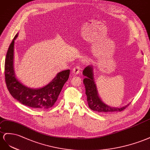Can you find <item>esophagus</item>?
I'll return each mask as SVG.
<instances>
[{"label": "esophagus", "mask_w": 150, "mask_h": 150, "mask_svg": "<svg viewBox=\"0 0 150 150\" xmlns=\"http://www.w3.org/2000/svg\"><path fill=\"white\" fill-rule=\"evenodd\" d=\"M80 70H81V68L79 66H76L72 69V73L75 75L79 74L80 71Z\"/></svg>", "instance_id": "1"}]
</instances>
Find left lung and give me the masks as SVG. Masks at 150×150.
Instances as JSON below:
<instances>
[{
    "mask_svg": "<svg viewBox=\"0 0 150 150\" xmlns=\"http://www.w3.org/2000/svg\"><path fill=\"white\" fill-rule=\"evenodd\" d=\"M83 75L85 76L83 82L85 87V93L87 97L88 105L91 109L99 112L109 113L122 111L129 105V104H128L121 108H112L106 105L102 102L98 94L96 85L94 82L92 66L88 65L85 67L83 71Z\"/></svg>",
    "mask_w": 150,
    "mask_h": 150,
    "instance_id": "8db88e82",
    "label": "left lung"
}]
</instances>
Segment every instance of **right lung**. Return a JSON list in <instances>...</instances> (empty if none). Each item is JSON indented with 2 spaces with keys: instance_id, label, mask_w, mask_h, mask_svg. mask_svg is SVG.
<instances>
[{
  "instance_id": "add662e5",
  "label": "right lung",
  "mask_w": 150,
  "mask_h": 150,
  "mask_svg": "<svg viewBox=\"0 0 150 150\" xmlns=\"http://www.w3.org/2000/svg\"><path fill=\"white\" fill-rule=\"evenodd\" d=\"M15 36L8 47L5 60V79L11 95L21 104L35 109L51 108L56 102L64 84L69 78L70 70L59 72L57 76L46 85L40 88H28L16 77L14 68Z\"/></svg>"
}]
</instances>
